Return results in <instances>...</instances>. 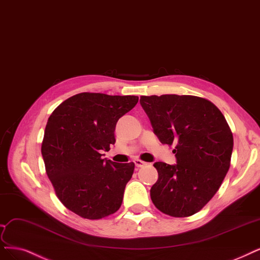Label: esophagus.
<instances>
[{
	"instance_id": "1",
	"label": "esophagus",
	"mask_w": 260,
	"mask_h": 260,
	"mask_svg": "<svg viewBox=\"0 0 260 260\" xmlns=\"http://www.w3.org/2000/svg\"><path fill=\"white\" fill-rule=\"evenodd\" d=\"M134 164H136V167H138V168H142V167H144V166L147 165V162H145V161H143L141 159L134 160Z\"/></svg>"
}]
</instances>
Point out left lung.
<instances>
[{"instance_id": "obj_1", "label": "left lung", "mask_w": 260, "mask_h": 260, "mask_svg": "<svg viewBox=\"0 0 260 260\" xmlns=\"http://www.w3.org/2000/svg\"><path fill=\"white\" fill-rule=\"evenodd\" d=\"M140 103L159 141L175 145L176 165L154 164L151 201L167 215L191 216L217 192L229 170L234 137L226 118L196 95H142Z\"/></svg>"}]
</instances>
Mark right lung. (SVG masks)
Returning a JSON list of instances; mask_svg holds the SVG:
<instances>
[{"mask_svg": "<svg viewBox=\"0 0 260 260\" xmlns=\"http://www.w3.org/2000/svg\"><path fill=\"white\" fill-rule=\"evenodd\" d=\"M139 101L136 95L82 92L49 116L42 143L45 169L67 209L87 219L118 211L134 164L102 159L115 144L118 119Z\"/></svg>", "mask_w": 260, "mask_h": 260, "instance_id": "1", "label": "right lung"}]
</instances>
